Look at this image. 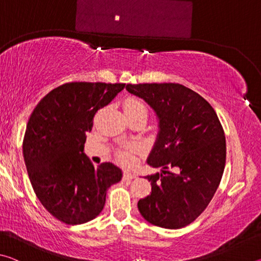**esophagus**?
<instances>
[{
  "label": "esophagus",
  "mask_w": 261,
  "mask_h": 261,
  "mask_svg": "<svg viewBox=\"0 0 261 261\" xmlns=\"http://www.w3.org/2000/svg\"><path fill=\"white\" fill-rule=\"evenodd\" d=\"M123 177H124V179H134V178H136V174L126 170V171H124V174H123Z\"/></svg>",
  "instance_id": "obj_1"
}]
</instances>
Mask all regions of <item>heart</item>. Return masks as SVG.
<instances>
[{"label": "heart", "mask_w": 261, "mask_h": 261, "mask_svg": "<svg viewBox=\"0 0 261 261\" xmlns=\"http://www.w3.org/2000/svg\"><path fill=\"white\" fill-rule=\"evenodd\" d=\"M123 109H124V113H129V114H135V113L146 114V107H145V105L137 98H127L124 101V105H123ZM136 149L137 148L135 146L122 149V151L118 153V160H120L122 163H124V165H130V163L135 161Z\"/></svg>", "instance_id": "obj_1"}]
</instances>
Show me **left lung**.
<instances>
[{"label":"left lung","mask_w":261,"mask_h":261,"mask_svg":"<svg viewBox=\"0 0 261 261\" xmlns=\"http://www.w3.org/2000/svg\"><path fill=\"white\" fill-rule=\"evenodd\" d=\"M126 91L153 109L159 127L146 162L161 170L146 176L152 192L138 210L154 226L183 228L205 211L222 178V125L212 106L180 84H127Z\"/></svg>","instance_id":"left-lung-1"}]
</instances>
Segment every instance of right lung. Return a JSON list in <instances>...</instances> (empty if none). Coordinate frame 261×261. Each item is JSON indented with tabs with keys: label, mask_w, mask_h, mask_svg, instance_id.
<instances>
[{
	"label": "right lung",
	"mask_w": 261,
	"mask_h": 261,
	"mask_svg": "<svg viewBox=\"0 0 261 261\" xmlns=\"http://www.w3.org/2000/svg\"><path fill=\"white\" fill-rule=\"evenodd\" d=\"M125 84L69 83L49 92L26 126L23 155L43 207L67 224H82L103 210L107 190L122 179L112 162L94 167L84 153L93 117Z\"/></svg>",
	"instance_id": "right-lung-1"
}]
</instances>
